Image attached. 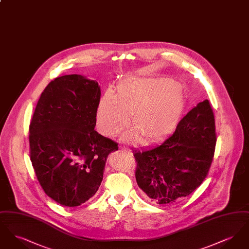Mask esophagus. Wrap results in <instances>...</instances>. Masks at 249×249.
Returning <instances> with one entry per match:
<instances>
[{"label":"esophagus","instance_id":"esophagus-1","mask_svg":"<svg viewBox=\"0 0 249 249\" xmlns=\"http://www.w3.org/2000/svg\"><path fill=\"white\" fill-rule=\"evenodd\" d=\"M119 151H120L121 153H124V154H130V151H129L128 149H126V148H120Z\"/></svg>","mask_w":249,"mask_h":249}]
</instances>
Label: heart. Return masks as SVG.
<instances>
[{"label": "heart", "mask_w": 249, "mask_h": 249, "mask_svg": "<svg viewBox=\"0 0 249 249\" xmlns=\"http://www.w3.org/2000/svg\"><path fill=\"white\" fill-rule=\"evenodd\" d=\"M184 107L183 89L169 78L130 77L121 81L117 92L102 95L96 112L99 130L113 136L121 130L128 116L131 130L124 134L128 142H158L172 132Z\"/></svg>", "instance_id": "1"}]
</instances>
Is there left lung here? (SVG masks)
I'll list each match as a JSON object with an SVG mask.
<instances>
[{
  "label": "left lung",
  "mask_w": 249,
  "mask_h": 249,
  "mask_svg": "<svg viewBox=\"0 0 249 249\" xmlns=\"http://www.w3.org/2000/svg\"><path fill=\"white\" fill-rule=\"evenodd\" d=\"M215 142L213 110L204 100L189 111L163 142L133 151L135 178L144 197L161 205L184 200L206 178Z\"/></svg>",
  "instance_id": "8db88e82"
}]
</instances>
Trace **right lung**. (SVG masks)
Masks as SVG:
<instances>
[{
  "mask_svg": "<svg viewBox=\"0 0 249 249\" xmlns=\"http://www.w3.org/2000/svg\"><path fill=\"white\" fill-rule=\"evenodd\" d=\"M100 98L97 81L67 74L48 84L37 103L30 124L31 160L46 194L61 205L89 200L108 155L119 149L94 130Z\"/></svg>",
  "mask_w": 249,
  "mask_h": 249,
  "instance_id": "add662e5",
  "label": "right lung"
}]
</instances>
